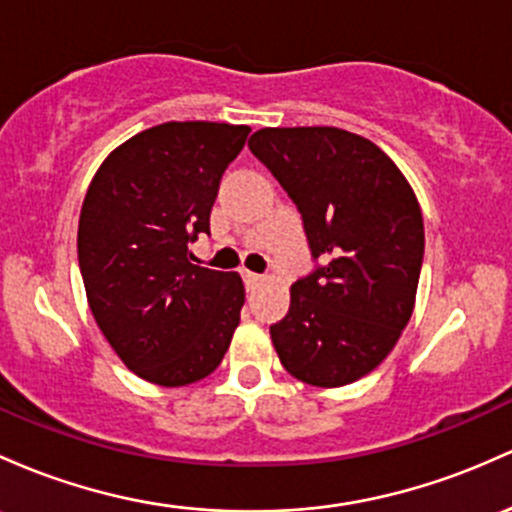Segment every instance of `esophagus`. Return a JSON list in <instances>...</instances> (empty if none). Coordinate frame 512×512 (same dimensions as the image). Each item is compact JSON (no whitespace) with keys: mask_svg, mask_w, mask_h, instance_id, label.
Wrapping results in <instances>:
<instances>
[{"mask_svg":"<svg viewBox=\"0 0 512 512\" xmlns=\"http://www.w3.org/2000/svg\"><path fill=\"white\" fill-rule=\"evenodd\" d=\"M243 282H245V286H247V291H252V289H257V286H260L262 282H265V277H262V274H255V272H243Z\"/></svg>","mask_w":512,"mask_h":512,"instance_id":"obj_1","label":"esophagus"}]
</instances>
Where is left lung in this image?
<instances>
[{"instance_id":"1","label":"left lung","mask_w":512,"mask_h":512,"mask_svg":"<svg viewBox=\"0 0 512 512\" xmlns=\"http://www.w3.org/2000/svg\"><path fill=\"white\" fill-rule=\"evenodd\" d=\"M260 157L303 216L316 272L291 284L269 328L279 362L303 384L335 389L374 372L413 316L423 213L396 162L335 126L260 128Z\"/></svg>"}]
</instances>
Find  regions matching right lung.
Masks as SVG:
<instances>
[{
	"label": "right lung",
	"instance_id": "obj_1",
	"mask_svg": "<svg viewBox=\"0 0 512 512\" xmlns=\"http://www.w3.org/2000/svg\"><path fill=\"white\" fill-rule=\"evenodd\" d=\"M247 126L167 121L111 150L80 211L77 257L89 308L121 362L150 384L187 386L223 362L245 286L192 265L218 182Z\"/></svg>",
	"mask_w": 512,
	"mask_h": 512
}]
</instances>
